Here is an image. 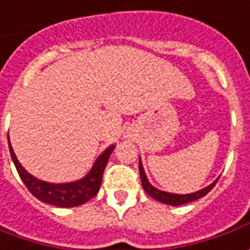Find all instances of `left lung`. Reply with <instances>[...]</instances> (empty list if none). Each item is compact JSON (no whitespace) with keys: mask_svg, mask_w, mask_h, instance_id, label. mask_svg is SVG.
Listing matches in <instances>:
<instances>
[{"mask_svg":"<svg viewBox=\"0 0 250 250\" xmlns=\"http://www.w3.org/2000/svg\"><path fill=\"white\" fill-rule=\"evenodd\" d=\"M139 175H141V182H142V188L146 191L149 196L160 201L163 204H167V205H172V207H178V205H183V204L191 203V201H196L201 197L207 196L209 193L210 190L213 189V186L216 185L218 179L213 181V182L208 185L207 188L198 190V191H194V193H189V194H176V193H168V191H163V190H159L154 188L152 183L147 181L146 174L144 171V166H142V161L139 159Z\"/></svg>","mask_w":250,"mask_h":250,"instance_id":"8db88e82","label":"left lung"}]
</instances>
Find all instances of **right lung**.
Instances as JSON below:
<instances>
[{"mask_svg": "<svg viewBox=\"0 0 250 250\" xmlns=\"http://www.w3.org/2000/svg\"><path fill=\"white\" fill-rule=\"evenodd\" d=\"M8 144H9L13 164L18 169L23 183L27 186V189L30 190V193L42 203L50 204V205L59 207V208L78 207V205L87 203L89 200L96 196L100 190V186H101L104 169L106 167L109 156L115 149V145L106 147L103 153L97 157L91 169L83 176L82 179L67 183H50L41 181L38 178L32 176L28 171H25V168L19 163L16 154L13 152V147L9 142V135H8Z\"/></svg>", "mask_w": 250, "mask_h": 250, "instance_id": "1", "label": "right lung"}]
</instances>
